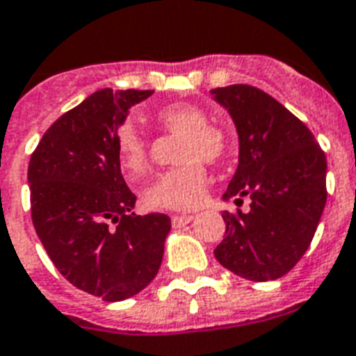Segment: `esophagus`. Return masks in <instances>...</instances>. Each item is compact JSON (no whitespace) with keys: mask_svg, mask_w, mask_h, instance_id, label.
Wrapping results in <instances>:
<instances>
[{"mask_svg":"<svg viewBox=\"0 0 356 356\" xmlns=\"http://www.w3.org/2000/svg\"><path fill=\"white\" fill-rule=\"evenodd\" d=\"M191 219H193V216H172V225L175 227L188 225Z\"/></svg>","mask_w":356,"mask_h":356,"instance_id":"obj_1","label":"esophagus"}]
</instances>
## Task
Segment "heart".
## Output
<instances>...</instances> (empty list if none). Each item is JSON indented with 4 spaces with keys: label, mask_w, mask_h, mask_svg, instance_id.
Listing matches in <instances>:
<instances>
[{
    "label": "heart",
    "mask_w": 356,
    "mask_h": 356,
    "mask_svg": "<svg viewBox=\"0 0 356 356\" xmlns=\"http://www.w3.org/2000/svg\"><path fill=\"white\" fill-rule=\"evenodd\" d=\"M157 124L163 129L181 133L176 161L144 189L143 200L149 210H193L204 200L208 175L204 163H219L229 152V138L221 127L208 124V114L191 103H172L159 108ZM118 157L129 178H138L148 167V143L133 125H122L116 133Z\"/></svg>",
    "instance_id": "1"
}]
</instances>
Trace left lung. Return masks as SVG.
Listing matches in <instances>:
<instances>
[{
    "label": "left lung",
    "mask_w": 356,
    "mask_h": 356,
    "mask_svg": "<svg viewBox=\"0 0 356 356\" xmlns=\"http://www.w3.org/2000/svg\"><path fill=\"white\" fill-rule=\"evenodd\" d=\"M238 131V168L223 199L250 212H223L213 255L251 282L285 276L312 244L327 202V157L312 131L268 93L248 84L212 90Z\"/></svg>",
    "instance_id": "8db88e82"
}]
</instances>
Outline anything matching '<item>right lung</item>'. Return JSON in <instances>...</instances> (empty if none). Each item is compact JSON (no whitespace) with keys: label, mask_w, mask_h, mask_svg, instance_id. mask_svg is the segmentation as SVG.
Masks as SVG:
<instances>
[{"label":"right lung","mask_w":356,"mask_h":356,"mask_svg":"<svg viewBox=\"0 0 356 356\" xmlns=\"http://www.w3.org/2000/svg\"><path fill=\"white\" fill-rule=\"evenodd\" d=\"M152 90H99L50 125L28 167L31 219L48 257L80 291L120 302L161 266L170 218L137 216L116 148L118 127Z\"/></svg>","instance_id":"obj_1"}]
</instances>
